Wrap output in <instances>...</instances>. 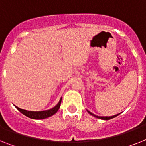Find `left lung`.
<instances>
[{
    "label": "left lung",
    "instance_id": "left-lung-1",
    "mask_svg": "<svg viewBox=\"0 0 146 146\" xmlns=\"http://www.w3.org/2000/svg\"><path fill=\"white\" fill-rule=\"evenodd\" d=\"M88 112L90 113V115H92V116H94V117H96V118L98 119H104V120H108V119H113V118H114V117H117L119 114H117V115H114V116H112V117H98V116H96L95 114H94V113H92L91 112H90L89 111H88Z\"/></svg>",
    "mask_w": 146,
    "mask_h": 146
}]
</instances>
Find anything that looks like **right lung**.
Instances as JSON below:
<instances>
[{
	"label": "right lung",
	"mask_w": 146,
	"mask_h": 146,
	"mask_svg": "<svg viewBox=\"0 0 146 146\" xmlns=\"http://www.w3.org/2000/svg\"><path fill=\"white\" fill-rule=\"evenodd\" d=\"M62 102V98L59 100L58 103L55 106L54 108L50 109V110H46V111H26L24 109L19 108L18 107H16L18 111H20L21 113L25 115L26 117H29V118L34 119H43L48 118V117H51L52 115H54L57 111H58V109L60 108V105Z\"/></svg>",
	"instance_id": "add662e5"
}]
</instances>
